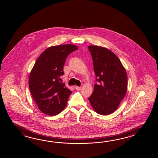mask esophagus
<instances>
[{"label":"esophagus","mask_w":158,"mask_h":158,"mask_svg":"<svg viewBox=\"0 0 158 158\" xmlns=\"http://www.w3.org/2000/svg\"><path fill=\"white\" fill-rule=\"evenodd\" d=\"M75 89L77 90V91L80 90L81 89V86H75Z\"/></svg>","instance_id":"obj_1"}]
</instances>
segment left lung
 I'll list each match as a JSON object with an SVG mask.
<instances>
[{"mask_svg": "<svg viewBox=\"0 0 158 158\" xmlns=\"http://www.w3.org/2000/svg\"><path fill=\"white\" fill-rule=\"evenodd\" d=\"M94 71L96 76L94 91L89 101L99 114L107 115L118 108L124 98L128 77L118 56L104 47L90 46Z\"/></svg>", "mask_w": 158, "mask_h": 158, "instance_id": "left-lung-1", "label": "left lung"}]
</instances>
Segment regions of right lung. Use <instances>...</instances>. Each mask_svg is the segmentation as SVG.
Returning <instances> with one entry per match:
<instances>
[{
  "mask_svg": "<svg viewBox=\"0 0 158 158\" xmlns=\"http://www.w3.org/2000/svg\"><path fill=\"white\" fill-rule=\"evenodd\" d=\"M73 44L55 46L47 48L37 59L29 78L30 93L40 110L54 116L59 114L67 104L72 93L60 77L63 67L69 54L77 50Z\"/></svg>",
  "mask_w": 158,
  "mask_h": 158,
  "instance_id": "1",
  "label": "right lung"
}]
</instances>
